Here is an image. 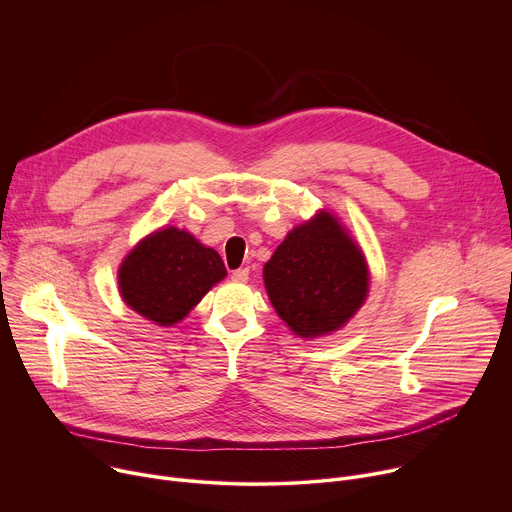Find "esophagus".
I'll list each match as a JSON object with an SVG mask.
<instances>
[{"label": "esophagus", "mask_w": 512, "mask_h": 512, "mask_svg": "<svg viewBox=\"0 0 512 512\" xmlns=\"http://www.w3.org/2000/svg\"><path fill=\"white\" fill-rule=\"evenodd\" d=\"M231 277H233L235 281H247V279H249V269H247V267H245V269H235Z\"/></svg>", "instance_id": "obj_1"}]
</instances>
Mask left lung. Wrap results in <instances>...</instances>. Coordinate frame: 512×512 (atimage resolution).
<instances>
[{
	"label": "left lung",
	"mask_w": 512,
	"mask_h": 512,
	"mask_svg": "<svg viewBox=\"0 0 512 512\" xmlns=\"http://www.w3.org/2000/svg\"><path fill=\"white\" fill-rule=\"evenodd\" d=\"M263 281L287 328L314 340L344 328L362 308L371 273L348 229L324 208L285 235L263 265Z\"/></svg>",
	"instance_id": "obj_1"
}]
</instances>
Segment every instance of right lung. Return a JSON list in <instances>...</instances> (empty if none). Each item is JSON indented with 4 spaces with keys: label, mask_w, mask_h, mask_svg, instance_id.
I'll return each mask as SVG.
<instances>
[{
    "label": "right lung",
    "mask_w": 512,
    "mask_h": 512,
    "mask_svg": "<svg viewBox=\"0 0 512 512\" xmlns=\"http://www.w3.org/2000/svg\"><path fill=\"white\" fill-rule=\"evenodd\" d=\"M225 277L221 255L172 225L145 235L117 269L125 306L162 328L182 322Z\"/></svg>",
    "instance_id": "1"
}]
</instances>
